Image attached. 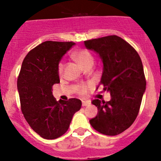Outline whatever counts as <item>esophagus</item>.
<instances>
[{
  "instance_id": "34e87169",
  "label": "esophagus",
  "mask_w": 161,
  "mask_h": 161,
  "mask_svg": "<svg viewBox=\"0 0 161 161\" xmlns=\"http://www.w3.org/2000/svg\"><path fill=\"white\" fill-rule=\"evenodd\" d=\"M89 105H90V102H86V101H83V102H82V106H89Z\"/></svg>"
}]
</instances>
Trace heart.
<instances>
[{
  "label": "heart",
  "mask_w": 161,
  "mask_h": 161,
  "mask_svg": "<svg viewBox=\"0 0 161 161\" xmlns=\"http://www.w3.org/2000/svg\"><path fill=\"white\" fill-rule=\"evenodd\" d=\"M73 58L79 64L82 68H85L86 67L90 66L93 64V61H94V58H93V55L85 49H80L76 51V52H74L73 54ZM64 70V64L62 62L59 64L58 66V72L59 74L63 73ZM86 90V87L84 85H80L79 86V92L80 93H84Z\"/></svg>",
  "instance_id": "b5f03b06"
}]
</instances>
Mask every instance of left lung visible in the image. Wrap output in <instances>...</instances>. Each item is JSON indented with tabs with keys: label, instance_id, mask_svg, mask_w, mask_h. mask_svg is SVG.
Segmentation results:
<instances>
[{
	"label": "left lung",
	"instance_id": "left-lung-1",
	"mask_svg": "<svg viewBox=\"0 0 161 161\" xmlns=\"http://www.w3.org/2000/svg\"><path fill=\"white\" fill-rule=\"evenodd\" d=\"M85 46L102 59L99 85L111 97L109 102L93 100L98 112L89 123L103 135L117 136L131 126L139 114L146 89L141 59L128 42L116 35L85 41Z\"/></svg>",
	"mask_w": 161,
	"mask_h": 161
}]
</instances>
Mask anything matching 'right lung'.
I'll return each mask as SVG.
<instances>
[{"label":"right lung","instance_id":"1","mask_svg":"<svg viewBox=\"0 0 161 161\" xmlns=\"http://www.w3.org/2000/svg\"><path fill=\"white\" fill-rule=\"evenodd\" d=\"M76 43L46 41L32 49L24 59L18 78L21 109L31 128L41 137L54 139L68 130L81 101L55 100L52 85L59 83L58 66Z\"/></svg>","mask_w":161,"mask_h":161}]
</instances>
